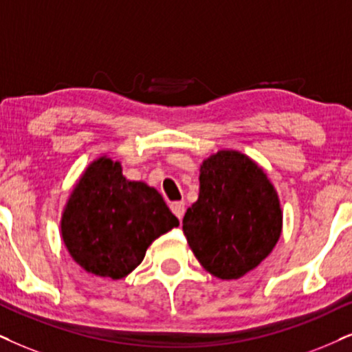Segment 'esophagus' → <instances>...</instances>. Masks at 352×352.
Segmentation results:
<instances>
[{"label": "esophagus", "instance_id": "34e87169", "mask_svg": "<svg viewBox=\"0 0 352 352\" xmlns=\"http://www.w3.org/2000/svg\"><path fill=\"white\" fill-rule=\"evenodd\" d=\"M170 209H172L173 214H175L182 221V217H184V214H185V203L184 201H173L170 204Z\"/></svg>", "mask_w": 352, "mask_h": 352}]
</instances>
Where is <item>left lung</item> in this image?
<instances>
[{"label": "left lung", "mask_w": 352, "mask_h": 352, "mask_svg": "<svg viewBox=\"0 0 352 352\" xmlns=\"http://www.w3.org/2000/svg\"><path fill=\"white\" fill-rule=\"evenodd\" d=\"M281 226L278 193L250 157L219 151L203 162L184 234L204 270L221 279L242 278L270 255Z\"/></svg>", "instance_id": "1"}]
</instances>
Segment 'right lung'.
<instances>
[{"label":"right lung","mask_w":352,"mask_h":352,"mask_svg":"<svg viewBox=\"0 0 352 352\" xmlns=\"http://www.w3.org/2000/svg\"><path fill=\"white\" fill-rule=\"evenodd\" d=\"M179 226L157 190L123 177L120 162L100 157L87 167L66 203L61 237L78 265L122 279L143 261L159 235Z\"/></svg>","instance_id":"obj_1"}]
</instances>
